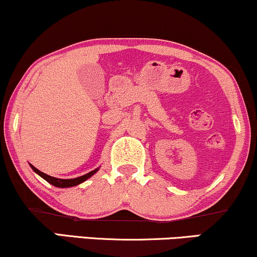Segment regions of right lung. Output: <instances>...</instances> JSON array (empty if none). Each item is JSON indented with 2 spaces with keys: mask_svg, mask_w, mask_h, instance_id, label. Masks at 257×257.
<instances>
[{
  "mask_svg": "<svg viewBox=\"0 0 257 257\" xmlns=\"http://www.w3.org/2000/svg\"><path fill=\"white\" fill-rule=\"evenodd\" d=\"M32 170H33L35 173H38L40 175L41 178H44L45 180L47 181V183H50L53 185V186L56 187H71V186H76L78 184H82L83 181H85L86 179H89L91 175H93L97 172V170L95 171H91L89 172L87 174H84L82 177H78V178H74V179H58V178H54V177H51V175H48L46 173H42L41 171H39L38 168H35L33 165H31Z\"/></svg>",
  "mask_w": 257,
  "mask_h": 257,
  "instance_id": "right-lung-1",
  "label": "right lung"
}]
</instances>
